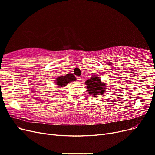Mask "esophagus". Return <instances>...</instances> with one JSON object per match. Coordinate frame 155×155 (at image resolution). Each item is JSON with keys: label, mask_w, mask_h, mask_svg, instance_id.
<instances>
[{"label": "esophagus", "mask_w": 155, "mask_h": 155, "mask_svg": "<svg viewBox=\"0 0 155 155\" xmlns=\"http://www.w3.org/2000/svg\"><path fill=\"white\" fill-rule=\"evenodd\" d=\"M77 80H78V81H81V80H82V79H81V77H80V76H78V77H77Z\"/></svg>", "instance_id": "esophagus-1"}]
</instances>
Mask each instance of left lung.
<instances>
[{
	"label": "left lung",
	"mask_w": 155,
	"mask_h": 155,
	"mask_svg": "<svg viewBox=\"0 0 155 155\" xmlns=\"http://www.w3.org/2000/svg\"><path fill=\"white\" fill-rule=\"evenodd\" d=\"M87 85L88 91L90 94L96 96L97 95H102L105 91V85H103L99 77L92 76L90 79H88L85 82Z\"/></svg>",
	"instance_id": "1"
}]
</instances>
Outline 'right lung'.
I'll return each mask as SVG.
<instances>
[{"label": "right lung", "instance_id": "add662e5", "mask_svg": "<svg viewBox=\"0 0 155 155\" xmlns=\"http://www.w3.org/2000/svg\"><path fill=\"white\" fill-rule=\"evenodd\" d=\"M76 80V78L72 74H68L67 76H60L55 79V82L59 87H64L70 82Z\"/></svg>", "mask_w": 155, "mask_h": 155}]
</instances>
